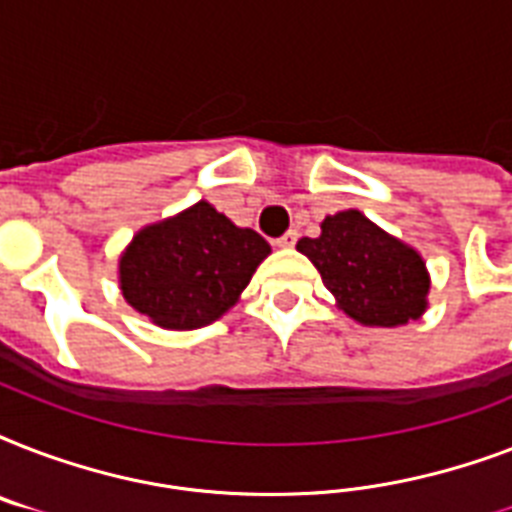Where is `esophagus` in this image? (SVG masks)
<instances>
[{
    "label": "esophagus",
    "instance_id": "34e87169",
    "mask_svg": "<svg viewBox=\"0 0 512 512\" xmlns=\"http://www.w3.org/2000/svg\"><path fill=\"white\" fill-rule=\"evenodd\" d=\"M295 241H297V231H287L284 236H279V239H276V247L289 249V247H295Z\"/></svg>",
    "mask_w": 512,
    "mask_h": 512
}]
</instances>
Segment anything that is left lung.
I'll return each instance as SVG.
<instances>
[{
  "instance_id": "obj_1",
  "label": "left lung",
  "mask_w": 512,
  "mask_h": 512,
  "mask_svg": "<svg viewBox=\"0 0 512 512\" xmlns=\"http://www.w3.org/2000/svg\"><path fill=\"white\" fill-rule=\"evenodd\" d=\"M297 249L311 257L342 311L366 327H401L425 311L430 281L422 257L358 209L327 217L321 236H305Z\"/></svg>"
}]
</instances>
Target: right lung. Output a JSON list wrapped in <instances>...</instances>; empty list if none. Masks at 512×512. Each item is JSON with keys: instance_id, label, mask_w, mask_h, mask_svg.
I'll use <instances>...</instances> for the list:
<instances>
[{"instance_id": "1", "label": "right lung", "mask_w": 512, "mask_h": 512, "mask_svg": "<svg viewBox=\"0 0 512 512\" xmlns=\"http://www.w3.org/2000/svg\"><path fill=\"white\" fill-rule=\"evenodd\" d=\"M268 252L260 233L199 201L132 239L119 263L122 292L159 327H207L236 303Z\"/></svg>"}]
</instances>
